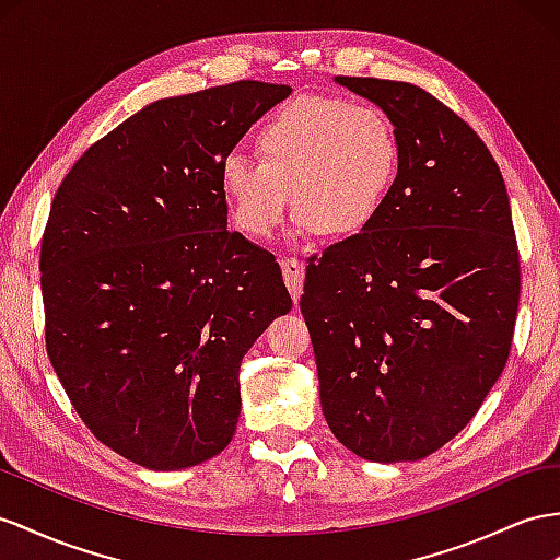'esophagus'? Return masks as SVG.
<instances>
[{"instance_id": "esophagus-1", "label": "esophagus", "mask_w": 560, "mask_h": 560, "mask_svg": "<svg viewBox=\"0 0 560 560\" xmlns=\"http://www.w3.org/2000/svg\"><path fill=\"white\" fill-rule=\"evenodd\" d=\"M281 271H283V281L289 285V291L293 300L298 303L300 295H303V283H305V265L295 260V257H283L281 260Z\"/></svg>"}]
</instances>
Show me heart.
Here are the masks:
<instances>
[{
  "label": "heart",
  "mask_w": 560,
  "mask_h": 560,
  "mask_svg": "<svg viewBox=\"0 0 560 560\" xmlns=\"http://www.w3.org/2000/svg\"><path fill=\"white\" fill-rule=\"evenodd\" d=\"M257 158L229 153L220 184L243 234L271 238L300 212L303 234L328 241L366 234L388 208L402 167L393 120L338 96H298L255 130Z\"/></svg>",
  "instance_id": "heart-1"
}]
</instances>
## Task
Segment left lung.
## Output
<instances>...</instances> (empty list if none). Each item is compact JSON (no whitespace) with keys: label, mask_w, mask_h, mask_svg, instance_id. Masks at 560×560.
<instances>
[{"label":"left lung","mask_w":560,"mask_h":560,"mask_svg":"<svg viewBox=\"0 0 560 560\" xmlns=\"http://www.w3.org/2000/svg\"><path fill=\"white\" fill-rule=\"evenodd\" d=\"M388 116L402 167L366 234L310 260L300 312L338 442L419 462L476 417L506 366L521 265L504 177L470 127L409 82L334 78Z\"/></svg>","instance_id":"1"}]
</instances>
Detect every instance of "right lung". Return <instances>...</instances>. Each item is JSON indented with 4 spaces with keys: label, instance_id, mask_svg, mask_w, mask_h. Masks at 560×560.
<instances>
[{
    "label": "right lung",
    "instance_id": "add662e5",
    "mask_svg": "<svg viewBox=\"0 0 560 560\" xmlns=\"http://www.w3.org/2000/svg\"><path fill=\"white\" fill-rule=\"evenodd\" d=\"M289 84L158 98L84 151L42 238L47 352L80 419L151 470L218 456L241 360L289 314L275 255L226 229L224 158Z\"/></svg>",
    "mask_w": 560,
    "mask_h": 560
}]
</instances>
